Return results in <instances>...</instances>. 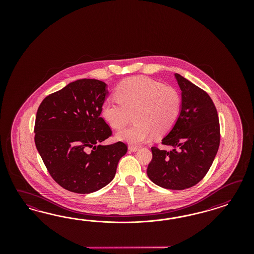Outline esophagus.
Wrapping results in <instances>:
<instances>
[{
  "instance_id": "esophagus-1",
  "label": "esophagus",
  "mask_w": 254,
  "mask_h": 254,
  "mask_svg": "<svg viewBox=\"0 0 254 254\" xmlns=\"http://www.w3.org/2000/svg\"><path fill=\"white\" fill-rule=\"evenodd\" d=\"M138 146H134V145H130V146L128 147V150L129 151H131V152H137V151H138Z\"/></svg>"
}]
</instances>
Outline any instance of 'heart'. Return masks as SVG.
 Wrapping results in <instances>:
<instances>
[{"instance_id": "heart-1", "label": "heart", "mask_w": 254, "mask_h": 254, "mask_svg": "<svg viewBox=\"0 0 254 254\" xmlns=\"http://www.w3.org/2000/svg\"><path fill=\"white\" fill-rule=\"evenodd\" d=\"M116 100H108L101 106L105 122L120 130L130 120L135 121L117 138L138 145L155 135L163 136L172 129L182 110V98L177 89L146 77L124 80L115 90Z\"/></svg>"}]
</instances>
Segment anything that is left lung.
<instances>
[{"instance_id": "left-lung-1", "label": "left lung", "mask_w": 254, "mask_h": 254, "mask_svg": "<svg viewBox=\"0 0 254 254\" xmlns=\"http://www.w3.org/2000/svg\"><path fill=\"white\" fill-rule=\"evenodd\" d=\"M182 90L177 122L162 139L170 151L152 147L147 175L158 186L184 190L198 184L211 167L220 145V124L208 93L175 73Z\"/></svg>"}]
</instances>
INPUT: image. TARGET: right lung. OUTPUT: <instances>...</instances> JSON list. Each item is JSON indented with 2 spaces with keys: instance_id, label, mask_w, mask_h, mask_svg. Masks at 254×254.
<instances>
[{
  "instance_id": "add662e5",
  "label": "right lung",
  "mask_w": 254,
  "mask_h": 254,
  "mask_svg": "<svg viewBox=\"0 0 254 254\" xmlns=\"http://www.w3.org/2000/svg\"><path fill=\"white\" fill-rule=\"evenodd\" d=\"M107 85L80 79L50 94L40 104L34 141L56 183L77 193L96 192L110 184L127 147L122 141L100 143L112 136L100 117Z\"/></svg>"
}]
</instances>
